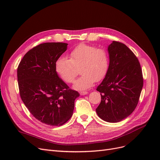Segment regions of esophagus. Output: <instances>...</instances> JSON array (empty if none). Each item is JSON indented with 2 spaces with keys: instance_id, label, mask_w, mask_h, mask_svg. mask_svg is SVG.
<instances>
[{
  "instance_id": "34e87169",
  "label": "esophagus",
  "mask_w": 160,
  "mask_h": 160,
  "mask_svg": "<svg viewBox=\"0 0 160 160\" xmlns=\"http://www.w3.org/2000/svg\"><path fill=\"white\" fill-rule=\"evenodd\" d=\"M88 93V91H81V92H80L81 95H87Z\"/></svg>"
}]
</instances>
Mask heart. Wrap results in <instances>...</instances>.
<instances>
[{
  "mask_svg": "<svg viewBox=\"0 0 160 160\" xmlns=\"http://www.w3.org/2000/svg\"><path fill=\"white\" fill-rule=\"evenodd\" d=\"M70 59L60 57L55 64V71L61 79L71 83L78 74H82L73 85L74 89L79 91L88 89L105 76L109 68V55L103 49L86 44L77 46L70 53Z\"/></svg>",
  "mask_w": 160,
  "mask_h": 160,
  "instance_id": "heart-1",
  "label": "heart"
}]
</instances>
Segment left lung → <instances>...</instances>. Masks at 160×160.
Instances as JSON below:
<instances>
[{
    "mask_svg": "<svg viewBox=\"0 0 160 160\" xmlns=\"http://www.w3.org/2000/svg\"><path fill=\"white\" fill-rule=\"evenodd\" d=\"M108 51L109 68L97 88L101 101L96 112L105 122L117 123L127 118L136 108L143 80L139 62L126 45L113 41Z\"/></svg>",
    "mask_w": 160,
    "mask_h": 160,
    "instance_id": "left-lung-1",
    "label": "left lung"
}]
</instances>
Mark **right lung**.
Masks as SVG:
<instances>
[{"instance_id":"1","label":"right lung","mask_w":160,"mask_h":160,"mask_svg":"<svg viewBox=\"0 0 160 160\" xmlns=\"http://www.w3.org/2000/svg\"><path fill=\"white\" fill-rule=\"evenodd\" d=\"M67 45L65 42L38 45L26 53L17 69L22 102L37 119L51 126H61L71 118L75 100L79 96L69 89L55 69Z\"/></svg>"}]
</instances>
